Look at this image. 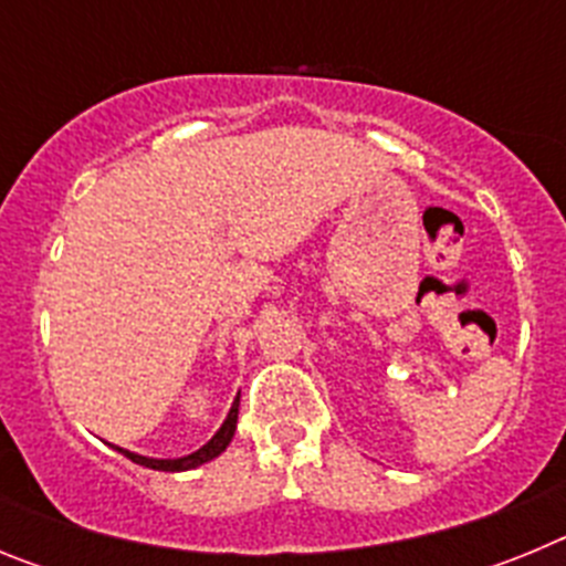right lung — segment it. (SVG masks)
<instances>
[{"mask_svg":"<svg viewBox=\"0 0 566 566\" xmlns=\"http://www.w3.org/2000/svg\"><path fill=\"white\" fill-rule=\"evenodd\" d=\"M238 405H240V397L234 399L232 408H229V417H227V422L221 424V431L214 433V437L203 444L201 451L189 453V457H184V459H147V457H138V453L124 451V448H115V451H122L129 462L144 464V468H149V470H167V473L192 470V468H198V464L209 462V459H214V457H221V453L227 451V444L232 442V437H234V424H238Z\"/></svg>","mask_w":566,"mask_h":566,"instance_id":"obj_1","label":"right lung"}]
</instances>
